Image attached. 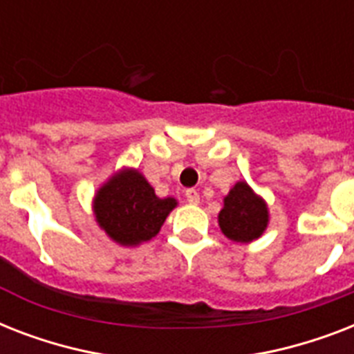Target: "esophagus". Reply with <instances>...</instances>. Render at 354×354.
Masks as SVG:
<instances>
[{
	"mask_svg": "<svg viewBox=\"0 0 354 354\" xmlns=\"http://www.w3.org/2000/svg\"><path fill=\"white\" fill-rule=\"evenodd\" d=\"M185 198H187L189 204H200V193L196 189H187V191H185Z\"/></svg>",
	"mask_w": 354,
	"mask_h": 354,
	"instance_id": "obj_1",
	"label": "esophagus"
}]
</instances>
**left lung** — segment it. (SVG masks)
<instances>
[{"instance_id": "left-lung-1", "label": "left lung", "mask_w": 354, "mask_h": 354, "mask_svg": "<svg viewBox=\"0 0 354 354\" xmlns=\"http://www.w3.org/2000/svg\"><path fill=\"white\" fill-rule=\"evenodd\" d=\"M270 224L266 200L253 191L244 180L236 182L224 196V207L218 213L221 232L233 242L257 241Z\"/></svg>"}]
</instances>
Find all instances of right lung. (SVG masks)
<instances>
[{
    "mask_svg": "<svg viewBox=\"0 0 354 354\" xmlns=\"http://www.w3.org/2000/svg\"><path fill=\"white\" fill-rule=\"evenodd\" d=\"M178 200L156 196L149 180L133 167L113 172L93 194V216L108 239L119 246L133 248L160 233Z\"/></svg>",
    "mask_w": 354,
    "mask_h": 354,
    "instance_id": "right-lung-1",
    "label": "right lung"
}]
</instances>
